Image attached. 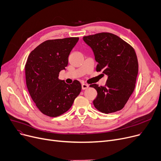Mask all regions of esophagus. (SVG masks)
Masks as SVG:
<instances>
[{
  "instance_id": "esophagus-1",
  "label": "esophagus",
  "mask_w": 161,
  "mask_h": 161,
  "mask_svg": "<svg viewBox=\"0 0 161 161\" xmlns=\"http://www.w3.org/2000/svg\"><path fill=\"white\" fill-rule=\"evenodd\" d=\"M89 87V86L88 85H86V84H82V90H86V89H87Z\"/></svg>"
}]
</instances>
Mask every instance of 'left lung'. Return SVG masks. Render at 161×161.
Instances as JSON below:
<instances>
[{
  "label": "left lung",
  "instance_id": "1",
  "mask_svg": "<svg viewBox=\"0 0 161 161\" xmlns=\"http://www.w3.org/2000/svg\"><path fill=\"white\" fill-rule=\"evenodd\" d=\"M92 49L97 62L96 71L108 76L104 86L90 85L97 92L93 101L95 108L103 113H111L124 108L135 88L138 62L131 45L110 33L83 36Z\"/></svg>",
  "mask_w": 161,
  "mask_h": 161
}]
</instances>
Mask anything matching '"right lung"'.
<instances>
[{
	"mask_svg": "<svg viewBox=\"0 0 161 161\" xmlns=\"http://www.w3.org/2000/svg\"><path fill=\"white\" fill-rule=\"evenodd\" d=\"M79 39L69 37L46 41L27 58L25 71L28 91L37 108L48 117H56L67 111L81 91L79 81L75 80L69 85L58 78Z\"/></svg>",
	"mask_w": 161,
	"mask_h": 161,
	"instance_id": "add662e5",
	"label": "right lung"
}]
</instances>
